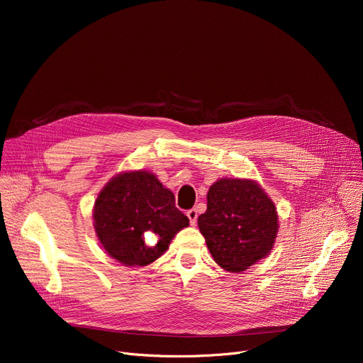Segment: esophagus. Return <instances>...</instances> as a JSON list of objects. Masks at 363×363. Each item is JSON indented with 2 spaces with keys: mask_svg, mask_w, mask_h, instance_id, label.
Returning <instances> with one entry per match:
<instances>
[{
  "mask_svg": "<svg viewBox=\"0 0 363 363\" xmlns=\"http://www.w3.org/2000/svg\"><path fill=\"white\" fill-rule=\"evenodd\" d=\"M197 216H199V212L196 211V208H189V211H186V218L189 219V223L191 225H196Z\"/></svg>",
  "mask_w": 363,
  "mask_h": 363,
  "instance_id": "esophagus-1",
  "label": "esophagus"
}]
</instances>
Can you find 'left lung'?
<instances>
[{"instance_id": "1", "label": "left lung", "mask_w": 363, "mask_h": 363, "mask_svg": "<svg viewBox=\"0 0 363 363\" xmlns=\"http://www.w3.org/2000/svg\"><path fill=\"white\" fill-rule=\"evenodd\" d=\"M199 228L220 268L241 272L268 256L278 233L271 199L253 181L219 179L207 193Z\"/></svg>"}]
</instances>
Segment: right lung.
<instances>
[{
  "mask_svg": "<svg viewBox=\"0 0 363 363\" xmlns=\"http://www.w3.org/2000/svg\"><path fill=\"white\" fill-rule=\"evenodd\" d=\"M188 222L174 193L144 170L113 178L94 206L95 233L104 250L126 266L159 259Z\"/></svg>",
  "mask_w": 363,
  "mask_h": 363,
  "instance_id": "right-lung-1",
  "label": "right lung"
}]
</instances>
